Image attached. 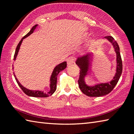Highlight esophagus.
I'll list each match as a JSON object with an SVG mask.
<instances>
[{
    "instance_id": "obj_1",
    "label": "esophagus",
    "mask_w": 134,
    "mask_h": 134,
    "mask_svg": "<svg viewBox=\"0 0 134 134\" xmlns=\"http://www.w3.org/2000/svg\"><path fill=\"white\" fill-rule=\"evenodd\" d=\"M74 61H75V58L74 57L71 56L70 57L67 58V65H71L72 64H73L74 63Z\"/></svg>"
}]
</instances>
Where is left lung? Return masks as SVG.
I'll return each instance as SVG.
<instances>
[{"label": "left lung", "mask_w": 134, "mask_h": 134, "mask_svg": "<svg viewBox=\"0 0 134 134\" xmlns=\"http://www.w3.org/2000/svg\"><path fill=\"white\" fill-rule=\"evenodd\" d=\"M105 38L112 43L116 53V72L112 81L107 83H101L94 86L86 85L85 77L87 75V71L89 69L90 61L92 58H90V55L89 54L79 57L76 62V64L80 68V76L78 80L79 87L84 94L90 97H100L109 93L118 82L122 74V62L119 45L112 36H106Z\"/></svg>", "instance_id": "8db88e82"}]
</instances>
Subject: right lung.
Returning <instances> with one entry per match:
<instances>
[{"instance_id":"obj_1","label":"right lung","mask_w":134,"mask_h":134,"mask_svg":"<svg viewBox=\"0 0 134 134\" xmlns=\"http://www.w3.org/2000/svg\"><path fill=\"white\" fill-rule=\"evenodd\" d=\"M38 26V25H35L34 26L32 27V28L31 29V31L29 32L26 35H25L24 37L22 38V40L20 41L19 44H18L15 50V53L14 54V58L13 60H15L16 58V56L18 55V51H19V49L20 48V46L22 44V42L24 38H26L27 37H28L29 35H30L31 34H32L34 32V31L35 29V28H37V26ZM67 67V62H64L61 64H58V65L54 68V69L53 70V73H52V75L51 76V79H50V91L49 92L47 93H45L44 92L42 91H40V90H31L29 89H27L26 88L24 87L23 86L21 85V83L19 82V81L18 80V79L16 77L15 74H14V77H15L16 80V82L18 84V85L21 89L25 93L26 95H28L29 96H32V97H48L49 96H51V95L53 94L55 91L56 90V88H57V76L59 72H60L61 71H62L64 69H65Z\"/></svg>"}]
</instances>
